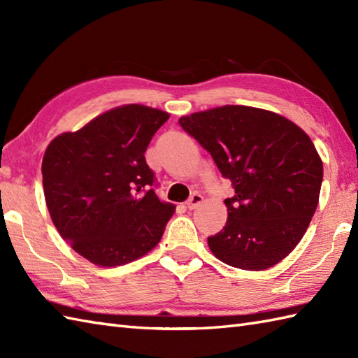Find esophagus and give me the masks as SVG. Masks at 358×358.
<instances>
[{
  "label": "esophagus",
  "instance_id": "1",
  "mask_svg": "<svg viewBox=\"0 0 358 358\" xmlns=\"http://www.w3.org/2000/svg\"><path fill=\"white\" fill-rule=\"evenodd\" d=\"M203 203V195L201 194H194L191 199L187 200V203H186V208L189 209V210H192V209H195L196 206H200V204Z\"/></svg>",
  "mask_w": 358,
  "mask_h": 358
}]
</instances>
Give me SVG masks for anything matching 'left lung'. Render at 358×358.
Masks as SVG:
<instances>
[{
    "label": "left lung",
    "instance_id": "1",
    "mask_svg": "<svg viewBox=\"0 0 358 358\" xmlns=\"http://www.w3.org/2000/svg\"><path fill=\"white\" fill-rule=\"evenodd\" d=\"M235 189L227 222L208 238L220 262L264 271L292 252L313 220L323 162L309 135L280 113L226 104L178 120Z\"/></svg>",
    "mask_w": 358,
    "mask_h": 358
}]
</instances>
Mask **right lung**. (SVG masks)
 <instances>
[{
	"label": "right lung",
	"instance_id": "right-lung-1",
	"mask_svg": "<svg viewBox=\"0 0 358 358\" xmlns=\"http://www.w3.org/2000/svg\"><path fill=\"white\" fill-rule=\"evenodd\" d=\"M169 113L124 104L50 141L43 157L49 214L75 252L100 268L138 260L154 249L175 212L155 195L144 158Z\"/></svg>",
	"mask_w": 358,
	"mask_h": 358
}]
</instances>
